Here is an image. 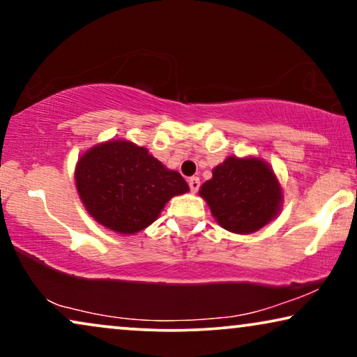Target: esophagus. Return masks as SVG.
<instances>
[{
	"instance_id": "1",
	"label": "esophagus",
	"mask_w": 357,
	"mask_h": 357,
	"mask_svg": "<svg viewBox=\"0 0 357 357\" xmlns=\"http://www.w3.org/2000/svg\"><path fill=\"white\" fill-rule=\"evenodd\" d=\"M188 185H190V190H192L193 193H197L198 190H199V178L198 177H192V178H188Z\"/></svg>"
}]
</instances>
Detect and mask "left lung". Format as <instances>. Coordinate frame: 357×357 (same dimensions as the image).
I'll return each mask as SVG.
<instances>
[{"mask_svg":"<svg viewBox=\"0 0 357 357\" xmlns=\"http://www.w3.org/2000/svg\"><path fill=\"white\" fill-rule=\"evenodd\" d=\"M218 224L236 234H252L278 216L282 190L263 159L229 155L199 188Z\"/></svg>","mask_w":357,"mask_h":357,"instance_id":"8db88e82","label":"left lung"}]
</instances>
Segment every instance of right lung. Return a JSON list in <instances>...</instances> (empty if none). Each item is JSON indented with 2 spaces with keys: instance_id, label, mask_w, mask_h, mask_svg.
Segmentation results:
<instances>
[{
  "instance_id": "right-lung-1",
  "label": "right lung",
  "mask_w": 357,
  "mask_h": 357,
  "mask_svg": "<svg viewBox=\"0 0 357 357\" xmlns=\"http://www.w3.org/2000/svg\"><path fill=\"white\" fill-rule=\"evenodd\" d=\"M75 178L87 213L123 236L151 226L170 198L190 190L182 175L148 149L121 139L86 151L77 160Z\"/></svg>"
}]
</instances>
